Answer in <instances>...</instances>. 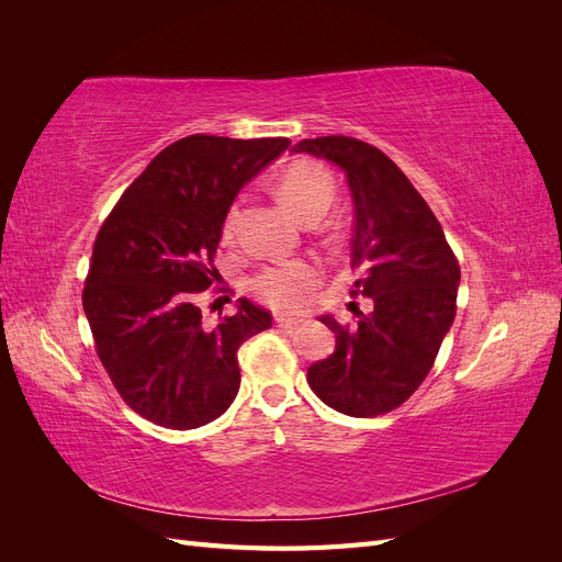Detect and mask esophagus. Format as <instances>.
<instances>
[{
  "mask_svg": "<svg viewBox=\"0 0 562 562\" xmlns=\"http://www.w3.org/2000/svg\"><path fill=\"white\" fill-rule=\"evenodd\" d=\"M274 323H277V328H281V330H293L295 326H300V321H295V318H283V316H277Z\"/></svg>",
  "mask_w": 562,
  "mask_h": 562,
  "instance_id": "34e87169",
  "label": "esophagus"
}]
</instances>
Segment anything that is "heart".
Returning <instances> with one entry per match:
<instances>
[{
  "mask_svg": "<svg viewBox=\"0 0 562 562\" xmlns=\"http://www.w3.org/2000/svg\"><path fill=\"white\" fill-rule=\"evenodd\" d=\"M333 178L312 161H297L283 168L277 180V196L288 213H293L300 223L307 217H321L333 199ZM239 217V203H232L223 220V239L229 241ZM321 281V269L314 260L295 258L265 267L252 279V293L269 307L279 312H297L310 302Z\"/></svg>",
  "mask_w": 562,
  "mask_h": 562,
  "instance_id": "1",
  "label": "heart"
}]
</instances>
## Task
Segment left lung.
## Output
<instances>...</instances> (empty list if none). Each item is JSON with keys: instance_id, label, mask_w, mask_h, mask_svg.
I'll list each match as a JSON object with an SVG mask.
<instances>
[{"instance_id": "obj_1", "label": "left lung", "mask_w": 562, "mask_h": 562, "mask_svg": "<svg viewBox=\"0 0 562 562\" xmlns=\"http://www.w3.org/2000/svg\"><path fill=\"white\" fill-rule=\"evenodd\" d=\"M304 151L337 164L353 199V297H370L368 314L335 333V353L307 370L314 394L333 411L378 417L411 398L436 361L457 312L459 262L429 203L382 149L349 135L300 140Z\"/></svg>"}]
</instances>
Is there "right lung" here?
<instances>
[{
    "label": "right lung",
    "instance_id": "obj_1",
    "mask_svg": "<svg viewBox=\"0 0 562 562\" xmlns=\"http://www.w3.org/2000/svg\"><path fill=\"white\" fill-rule=\"evenodd\" d=\"M288 145L187 135L147 164L98 229L81 293L95 353L131 411L159 427L196 429L223 415L241 382L236 351L271 328L246 297L215 323L199 302L211 295L234 196Z\"/></svg>",
    "mask_w": 562,
    "mask_h": 562
}]
</instances>
